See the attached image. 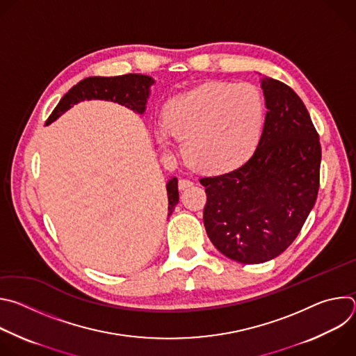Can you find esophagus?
I'll use <instances>...</instances> for the list:
<instances>
[{"mask_svg": "<svg viewBox=\"0 0 356 356\" xmlns=\"http://www.w3.org/2000/svg\"><path fill=\"white\" fill-rule=\"evenodd\" d=\"M177 186H179L180 190H186V188H188V187L193 186V181H190V180H187V179H180Z\"/></svg>", "mask_w": 356, "mask_h": 356, "instance_id": "obj_1", "label": "esophagus"}]
</instances>
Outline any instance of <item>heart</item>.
<instances>
[{"label": "heart", "instance_id": "obj_1", "mask_svg": "<svg viewBox=\"0 0 356 356\" xmlns=\"http://www.w3.org/2000/svg\"><path fill=\"white\" fill-rule=\"evenodd\" d=\"M265 125L262 92L249 83L210 81L169 101L161 146L173 134L183 140L188 165L202 173H224L243 165L257 150Z\"/></svg>", "mask_w": 356, "mask_h": 356}]
</instances>
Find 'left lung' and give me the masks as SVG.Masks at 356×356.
I'll return each instance as SVG.
<instances>
[{
	"instance_id": "8db88e82",
	"label": "left lung",
	"mask_w": 356,
	"mask_h": 356,
	"mask_svg": "<svg viewBox=\"0 0 356 356\" xmlns=\"http://www.w3.org/2000/svg\"><path fill=\"white\" fill-rule=\"evenodd\" d=\"M268 108L261 142L241 168L202 177V213L213 245L241 264H264L284 252L313 210L321 145L310 114L284 83L262 77Z\"/></svg>"
}]
</instances>
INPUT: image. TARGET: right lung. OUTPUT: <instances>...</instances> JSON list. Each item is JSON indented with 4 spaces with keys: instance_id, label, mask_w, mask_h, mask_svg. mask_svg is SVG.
<instances>
[{
    "instance_id": "add662e5",
    "label": "right lung",
    "mask_w": 356,
    "mask_h": 356,
    "mask_svg": "<svg viewBox=\"0 0 356 356\" xmlns=\"http://www.w3.org/2000/svg\"><path fill=\"white\" fill-rule=\"evenodd\" d=\"M155 84V80L145 74H125L117 77H88L73 86L66 92L59 104L50 114L46 125L56 121L62 114L70 110L74 104L84 99H106L125 106L136 114H143L146 110L147 98L150 95V86ZM169 214L173 213L179 202L177 177H172L166 183ZM168 214V216H169Z\"/></svg>"
}]
</instances>
